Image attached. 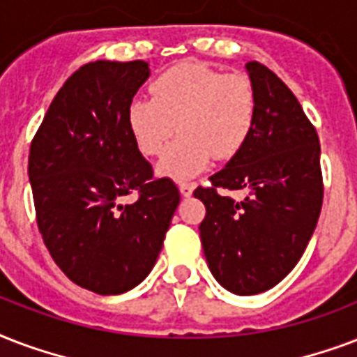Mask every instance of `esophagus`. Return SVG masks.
<instances>
[{"instance_id":"obj_1","label":"esophagus","mask_w":357,"mask_h":357,"mask_svg":"<svg viewBox=\"0 0 357 357\" xmlns=\"http://www.w3.org/2000/svg\"><path fill=\"white\" fill-rule=\"evenodd\" d=\"M181 195L182 197H190L193 193V190H195V184H192V182H184V184H181Z\"/></svg>"}]
</instances>
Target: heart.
I'll use <instances>...</instances> for the list:
<instances>
[{
    "label": "heart",
    "mask_w": 357,
    "mask_h": 357,
    "mask_svg": "<svg viewBox=\"0 0 357 357\" xmlns=\"http://www.w3.org/2000/svg\"><path fill=\"white\" fill-rule=\"evenodd\" d=\"M149 91L151 98L130 102L126 126L143 156H158L181 130L160 160L162 176L186 181L212 158H233L255 126L257 91L245 74H222L188 61L156 76Z\"/></svg>",
    "instance_id": "1"
}]
</instances>
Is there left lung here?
<instances>
[{"label": "left lung", "instance_id": "obj_1", "mask_svg": "<svg viewBox=\"0 0 357 357\" xmlns=\"http://www.w3.org/2000/svg\"><path fill=\"white\" fill-rule=\"evenodd\" d=\"M245 70L257 91L253 132L210 186L193 192L206 208L199 236L210 272L238 296L272 289L296 266L324 197L319 135L298 98L261 63ZM218 189L246 197L234 202Z\"/></svg>", "mask_w": 357, "mask_h": 357}]
</instances>
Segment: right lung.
<instances>
[{"mask_svg":"<svg viewBox=\"0 0 357 357\" xmlns=\"http://www.w3.org/2000/svg\"><path fill=\"white\" fill-rule=\"evenodd\" d=\"M149 76L145 61L84 65L55 95L29 151L44 244L66 278L102 296L147 278L181 203L171 178L154 181L126 126ZM132 191L138 201L123 204Z\"/></svg>","mask_w":357,"mask_h":357,"instance_id":"obj_1","label":"right lung"}]
</instances>
